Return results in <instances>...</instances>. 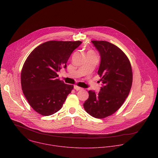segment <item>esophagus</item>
Returning <instances> with one entry per match:
<instances>
[{
  "mask_svg": "<svg viewBox=\"0 0 158 158\" xmlns=\"http://www.w3.org/2000/svg\"><path fill=\"white\" fill-rule=\"evenodd\" d=\"M74 89L76 90V91H80V90H81L82 89V88L81 87H79V86H77V85H74Z\"/></svg>",
  "mask_w": 158,
  "mask_h": 158,
  "instance_id": "esophagus-1",
  "label": "esophagus"
}]
</instances>
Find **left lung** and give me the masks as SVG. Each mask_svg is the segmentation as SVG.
<instances>
[{"label":"left lung","mask_w":158,"mask_h":158,"mask_svg":"<svg viewBox=\"0 0 158 158\" xmlns=\"http://www.w3.org/2000/svg\"><path fill=\"white\" fill-rule=\"evenodd\" d=\"M101 60L98 74L103 84L98 94L89 91L83 106L94 118L103 119L116 112L127 98L132 83L130 61L125 53L109 42L93 40Z\"/></svg>","instance_id":"obj_1"}]
</instances>
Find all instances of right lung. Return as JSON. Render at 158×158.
Here are the masks:
<instances>
[{
	"instance_id": "obj_1",
	"label": "right lung",
	"mask_w": 158,
	"mask_h": 158,
	"mask_svg": "<svg viewBox=\"0 0 158 158\" xmlns=\"http://www.w3.org/2000/svg\"><path fill=\"white\" fill-rule=\"evenodd\" d=\"M82 42L50 40L35 48L26 59L21 71L22 92L32 108L42 116L59 110L74 88L57 77L66 68L72 52Z\"/></svg>"
}]
</instances>
